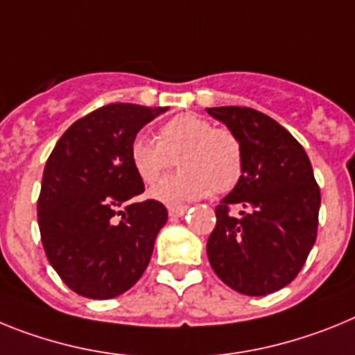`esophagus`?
<instances>
[{"label": "esophagus", "mask_w": 355, "mask_h": 355, "mask_svg": "<svg viewBox=\"0 0 355 355\" xmlns=\"http://www.w3.org/2000/svg\"><path fill=\"white\" fill-rule=\"evenodd\" d=\"M186 212V205H171V207H169V216H171V218H180V216H184Z\"/></svg>", "instance_id": "obj_1"}]
</instances>
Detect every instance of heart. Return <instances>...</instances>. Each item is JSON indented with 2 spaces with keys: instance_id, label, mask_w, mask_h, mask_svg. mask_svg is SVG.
Here are the masks:
<instances>
[{
  "instance_id": "obj_1",
  "label": "heart",
  "mask_w": 355,
  "mask_h": 355,
  "mask_svg": "<svg viewBox=\"0 0 355 355\" xmlns=\"http://www.w3.org/2000/svg\"><path fill=\"white\" fill-rule=\"evenodd\" d=\"M180 173L168 177L152 189L153 198L164 203H184L209 193L225 195L239 184L245 171V150L236 132L214 126L196 114H178L160 125L157 141L135 135L130 160L135 173L148 186L173 168Z\"/></svg>"
}]
</instances>
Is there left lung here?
Here are the masks:
<instances>
[{"label":"left lung","instance_id":"obj_1","mask_svg":"<svg viewBox=\"0 0 355 355\" xmlns=\"http://www.w3.org/2000/svg\"><path fill=\"white\" fill-rule=\"evenodd\" d=\"M212 118L236 132L245 171L216 207L207 241L212 270L243 295L263 297L300 273L316 241L320 187L313 166L284 126L250 107H212Z\"/></svg>","mask_w":355,"mask_h":355}]
</instances>
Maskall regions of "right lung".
Segmentation results:
<instances>
[{"label": "right lung", "instance_id": "1", "mask_svg": "<svg viewBox=\"0 0 355 355\" xmlns=\"http://www.w3.org/2000/svg\"><path fill=\"white\" fill-rule=\"evenodd\" d=\"M166 109L109 103L64 132L46 160L37 221L46 257L71 291L114 298L141 279L168 209L135 202L144 184L130 144Z\"/></svg>", "mask_w": 355, "mask_h": 355}]
</instances>
